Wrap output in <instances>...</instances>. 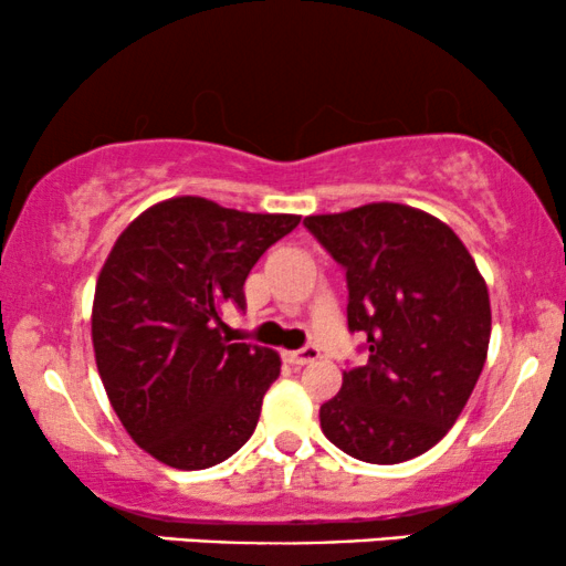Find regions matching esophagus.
<instances>
[{"label": "esophagus", "mask_w": 566, "mask_h": 566, "mask_svg": "<svg viewBox=\"0 0 566 566\" xmlns=\"http://www.w3.org/2000/svg\"><path fill=\"white\" fill-rule=\"evenodd\" d=\"M284 356H287L292 365L303 367V365H311V361L319 359V348H316V346H303V348H297V350H290V354H284Z\"/></svg>", "instance_id": "1"}]
</instances>
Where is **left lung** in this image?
<instances>
[{"label": "left lung", "instance_id": "obj_1", "mask_svg": "<svg viewBox=\"0 0 566 566\" xmlns=\"http://www.w3.org/2000/svg\"><path fill=\"white\" fill-rule=\"evenodd\" d=\"M346 271L348 333L365 335L359 367L319 409L337 450L405 463L454 426L482 375L490 295L450 226L405 205H365L303 220Z\"/></svg>", "mask_w": 566, "mask_h": 566}]
</instances>
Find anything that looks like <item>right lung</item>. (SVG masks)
<instances>
[{
	"label": "right lung",
	"mask_w": 566,
	"mask_h": 566,
	"mask_svg": "<svg viewBox=\"0 0 566 566\" xmlns=\"http://www.w3.org/2000/svg\"><path fill=\"white\" fill-rule=\"evenodd\" d=\"M297 223L178 197L116 239L93 303L97 373L129 437L161 463L210 469L255 431L282 361L229 343L220 311H244L250 269Z\"/></svg>",
	"instance_id": "add662e5"
}]
</instances>
